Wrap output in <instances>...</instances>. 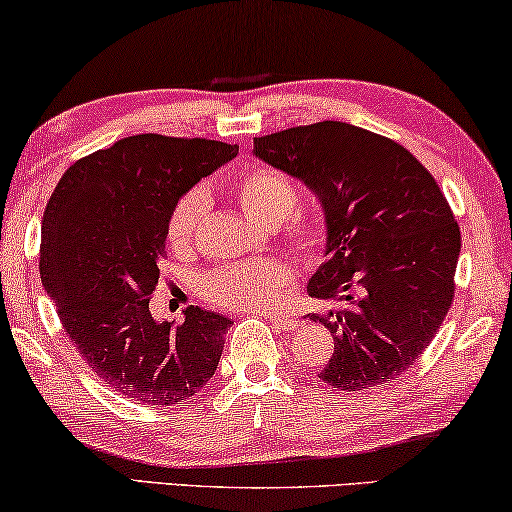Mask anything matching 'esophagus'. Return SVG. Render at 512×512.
I'll list each match as a JSON object with an SVG mask.
<instances>
[{
	"instance_id": "34e87169",
	"label": "esophagus",
	"mask_w": 512,
	"mask_h": 512,
	"mask_svg": "<svg viewBox=\"0 0 512 512\" xmlns=\"http://www.w3.org/2000/svg\"><path fill=\"white\" fill-rule=\"evenodd\" d=\"M269 324L278 331H296L301 322L296 317H269Z\"/></svg>"
}]
</instances>
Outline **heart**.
I'll return each instance as SVG.
<instances>
[{
  "label": "heart",
  "instance_id": "obj_1",
  "mask_svg": "<svg viewBox=\"0 0 512 512\" xmlns=\"http://www.w3.org/2000/svg\"><path fill=\"white\" fill-rule=\"evenodd\" d=\"M236 195L243 211L257 225L276 227L285 220L282 232L296 255L305 259L315 257L324 246L322 225L308 213H292L299 202L294 181L273 167L257 165L243 172L236 183ZM209 190L204 186L190 188L181 200L174 204L167 220V241L174 250H188L193 246L197 232L207 218ZM294 273L280 259L262 257L250 262L230 264L211 273L204 282L213 303L239 312L273 310L285 301V289L292 285Z\"/></svg>",
  "mask_w": 512,
  "mask_h": 512
}]
</instances>
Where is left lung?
<instances>
[{
	"instance_id": "8db88e82",
	"label": "left lung",
	"mask_w": 512,
	"mask_h": 512,
	"mask_svg": "<svg viewBox=\"0 0 512 512\" xmlns=\"http://www.w3.org/2000/svg\"><path fill=\"white\" fill-rule=\"evenodd\" d=\"M253 156L303 181L324 211V264L308 294L333 301L308 319L333 333L319 372L340 391L402 375L453 303L460 227L437 181L402 144L342 121L253 140Z\"/></svg>"
}]
</instances>
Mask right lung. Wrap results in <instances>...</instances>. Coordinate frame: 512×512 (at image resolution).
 <instances>
[{"label":"right lung","mask_w":512,"mask_h":512,"mask_svg":"<svg viewBox=\"0 0 512 512\" xmlns=\"http://www.w3.org/2000/svg\"><path fill=\"white\" fill-rule=\"evenodd\" d=\"M236 154L200 137H124L68 167L45 207V292L85 363L124 398L170 407L216 375L232 319L193 305L172 329L149 296L174 204Z\"/></svg>","instance_id":"1"}]
</instances>
